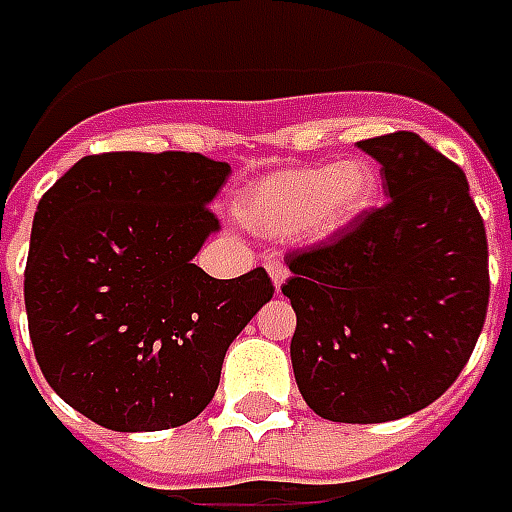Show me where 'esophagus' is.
Returning a JSON list of instances; mask_svg holds the SVG:
<instances>
[{
	"label": "esophagus",
	"instance_id": "34e87169",
	"mask_svg": "<svg viewBox=\"0 0 512 512\" xmlns=\"http://www.w3.org/2000/svg\"><path fill=\"white\" fill-rule=\"evenodd\" d=\"M267 270H270V278H273L275 289H281L286 278H289V267L284 262H270L267 264Z\"/></svg>",
	"mask_w": 512,
	"mask_h": 512
}]
</instances>
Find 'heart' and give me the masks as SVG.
I'll return each mask as SVG.
<instances>
[{"label":"heart","instance_id":"b5f03b06","mask_svg":"<svg viewBox=\"0 0 512 512\" xmlns=\"http://www.w3.org/2000/svg\"><path fill=\"white\" fill-rule=\"evenodd\" d=\"M378 184L366 159L281 170L239 195L237 217L264 237L328 239L375 204Z\"/></svg>","mask_w":512,"mask_h":512}]
</instances>
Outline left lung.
I'll return each mask as SVG.
<instances>
[{
    "mask_svg": "<svg viewBox=\"0 0 512 512\" xmlns=\"http://www.w3.org/2000/svg\"><path fill=\"white\" fill-rule=\"evenodd\" d=\"M389 201L328 242L289 250L292 369L308 408L347 424L394 422L436 402L480 339L488 239L466 173L419 134L358 143Z\"/></svg>",
    "mask_w": 512,
    "mask_h": 512,
    "instance_id": "left-lung-1",
    "label": "left lung"
}]
</instances>
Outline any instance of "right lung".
I'll return each instance as SVG.
<instances>
[{"mask_svg": "<svg viewBox=\"0 0 512 512\" xmlns=\"http://www.w3.org/2000/svg\"><path fill=\"white\" fill-rule=\"evenodd\" d=\"M228 170L184 151H110L43 192L24 270L30 339L49 386L101 427L195 419L228 344L273 297L264 267L220 281L192 264Z\"/></svg>", "mask_w": 512, "mask_h": 512, "instance_id": "add662e5", "label": "right lung"}]
</instances>
